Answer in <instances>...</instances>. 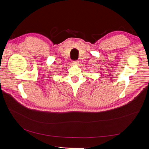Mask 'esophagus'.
<instances>
[{
    "instance_id": "1",
    "label": "esophagus",
    "mask_w": 149,
    "mask_h": 149,
    "mask_svg": "<svg viewBox=\"0 0 149 149\" xmlns=\"http://www.w3.org/2000/svg\"><path fill=\"white\" fill-rule=\"evenodd\" d=\"M72 64H76V65H77L79 63V60H75V61H72Z\"/></svg>"
}]
</instances>
